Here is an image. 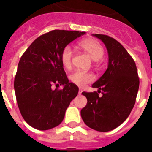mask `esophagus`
Returning a JSON list of instances; mask_svg holds the SVG:
<instances>
[{
  "mask_svg": "<svg viewBox=\"0 0 152 152\" xmlns=\"http://www.w3.org/2000/svg\"><path fill=\"white\" fill-rule=\"evenodd\" d=\"M82 92H83L82 89H79V91H78V94H82Z\"/></svg>",
  "mask_w": 152,
  "mask_h": 152,
  "instance_id": "esophagus-1",
  "label": "esophagus"
}]
</instances>
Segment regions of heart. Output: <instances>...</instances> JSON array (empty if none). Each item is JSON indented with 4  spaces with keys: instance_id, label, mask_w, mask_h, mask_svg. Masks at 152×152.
<instances>
[{
    "instance_id": "b5f03b06",
    "label": "heart",
    "mask_w": 152,
    "mask_h": 152,
    "mask_svg": "<svg viewBox=\"0 0 152 152\" xmlns=\"http://www.w3.org/2000/svg\"><path fill=\"white\" fill-rule=\"evenodd\" d=\"M79 45L80 48H82L84 51L88 52L94 61L100 60L104 55V49L101 44L94 39H84L79 42ZM72 58L73 52L72 48L68 45L65 46L61 53V61L64 68H68L72 66ZM70 80L79 87H84L94 80V76L91 73H87L81 71H75L70 75Z\"/></svg>"
}]
</instances>
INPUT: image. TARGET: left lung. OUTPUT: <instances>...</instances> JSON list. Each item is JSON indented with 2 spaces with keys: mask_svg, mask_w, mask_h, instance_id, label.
Listing matches in <instances>:
<instances>
[{
  "mask_svg": "<svg viewBox=\"0 0 152 152\" xmlns=\"http://www.w3.org/2000/svg\"><path fill=\"white\" fill-rule=\"evenodd\" d=\"M105 44L108 52V68L94 83V92H82L87 105L80 110L84 123L99 132L116 129L127 119L135 105L139 78L133 58L124 47L110 36L93 34ZM102 92V96L98 92Z\"/></svg>",
  "mask_w": 152,
  "mask_h": 152,
  "instance_id": "8db88e82",
  "label": "left lung"
}]
</instances>
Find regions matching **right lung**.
<instances>
[{
  "label": "right lung",
  "mask_w": 152,
  "mask_h": 152,
  "mask_svg": "<svg viewBox=\"0 0 152 152\" xmlns=\"http://www.w3.org/2000/svg\"><path fill=\"white\" fill-rule=\"evenodd\" d=\"M85 32L55 29L35 39L19 61L14 79L17 105L24 120L39 130L62 122L78 88L68 82L61 61L62 49ZM63 85L61 90L51 86Z\"/></svg>",
  "instance_id": "1"
}]
</instances>
